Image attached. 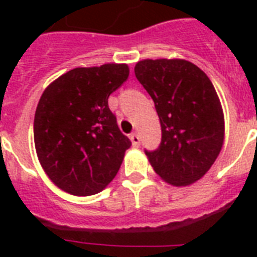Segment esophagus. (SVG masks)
Listing matches in <instances>:
<instances>
[{"label":"esophagus","mask_w":257,"mask_h":257,"mask_svg":"<svg viewBox=\"0 0 257 257\" xmlns=\"http://www.w3.org/2000/svg\"><path fill=\"white\" fill-rule=\"evenodd\" d=\"M131 141H132L133 147H139L140 145V136L137 135V133H132L131 136H129Z\"/></svg>","instance_id":"obj_1"}]
</instances>
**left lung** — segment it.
<instances>
[{
  "instance_id": "obj_1",
  "label": "left lung",
  "mask_w": 257,
  "mask_h": 257,
  "mask_svg": "<svg viewBox=\"0 0 257 257\" xmlns=\"http://www.w3.org/2000/svg\"><path fill=\"white\" fill-rule=\"evenodd\" d=\"M135 74L149 93L161 124L160 147L148 152L155 172L176 187L203 177L224 143V113L208 76L180 58L143 60Z\"/></svg>"
}]
</instances>
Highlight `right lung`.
<instances>
[{
	"label": "right lung",
	"mask_w": 257,
	"mask_h": 257,
	"mask_svg": "<svg viewBox=\"0 0 257 257\" xmlns=\"http://www.w3.org/2000/svg\"><path fill=\"white\" fill-rule=\"evenodd\" d=\"M129 76L126 64L76 68L44 90L34 114V145L53 184L74 196L108 185L132 145L108 98Z\"/></svg>",
	"instance_id": "obj_1"
}]
</instances>
